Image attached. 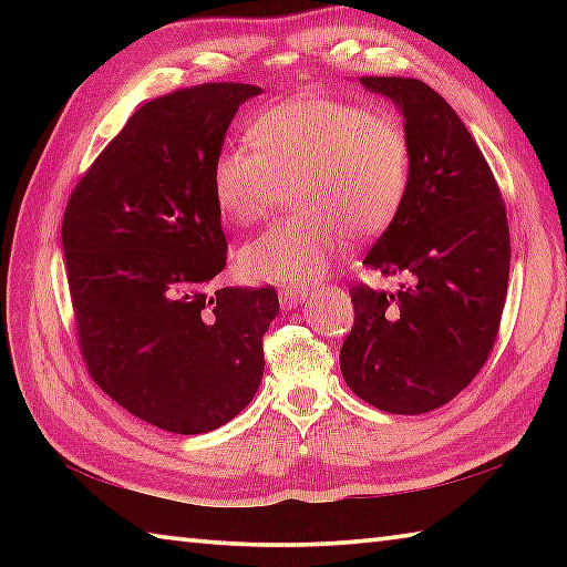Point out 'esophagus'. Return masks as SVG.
<instances>
[{
    "instance_id": "esophagus-1",
    "label": "esophagus",
    "mask_w": 567,
    "mask_h": 567,
    "mask_svg": "<svg viewBox=\"0 0 567 567\" xmlns=\"http://www.w3.org/2000/svg\"><path fill=\"white\" fill-rule=\"evenodd\" d=\"M309 297H311V292L305 290V287H282V290H280V305L285 309H292L297 305L309 302Z\"/></svg>"
}]
</instances>
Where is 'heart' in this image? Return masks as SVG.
I'll return each mask as SVG.
<instances>
[{
    "instance_id": "obj_1",
    "label": "heart",
    "mask_w": 567,
    "mask_h": 567,
    "mask_svg": "<svg viewBox=\"0 0 567 567\" xmlns=\"http://www.w3.org/2000/svg\"><path fill=\"white\" fill-rule=\"evenodd\" d=\"M252 143L226 146L214 161V199L246 226L295 179L302 214L277 221L236 252L248 280L307 285L331 268L346 226L375 234L400 212L409 187V146L390 114L331 97H295L260 112Z\"/></svg>"
}]
</instances>
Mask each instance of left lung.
<instances>
[{"instance_id":"obj_1","label":"left lung","mask_w":567,"mask_h":567,"mask_svg":"<svg viewBox=\"0 0 567 567\" xmlns=\"http://www.w3.org/2000/svg\"><path fill=\"white\" fill-rule=\"evenodd\" d=\"M404 118L409 187L363 265L396 292L353 285L341 372L388 414H424L467 388L497 339L509 282L507 212L485 155L451 104L414 78H360Z\"/></svg>"}]
</instances>
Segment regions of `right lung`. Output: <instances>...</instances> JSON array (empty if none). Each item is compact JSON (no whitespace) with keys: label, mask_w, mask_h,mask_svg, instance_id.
<instances>
[{"label":"right lung","mask_w":567,"mask_h":567,"mask_svg":"<svg viewBox=\"0 0 567 567\" xmlns=\"http://www.w3.org/2000/svg\"><path fill=\"white\" fill-rule=\"evenodd\" d=\"M262 90L209 82L143 104L72 192L63 250L82 355L126 412L171 433L224 426L256 396L272 287L212 280L226 265L214 161Z\"/></svg>","instance_id":"1"}]
</instances>
